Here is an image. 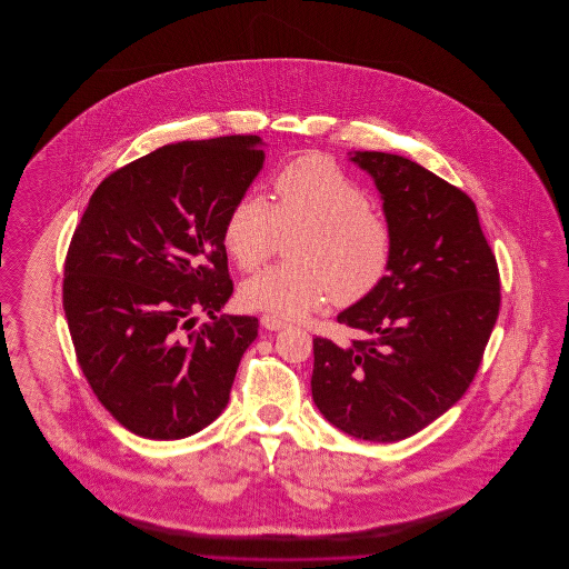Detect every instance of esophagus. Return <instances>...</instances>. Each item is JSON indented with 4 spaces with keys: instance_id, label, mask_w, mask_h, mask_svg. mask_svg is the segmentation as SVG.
<instances>
[{
    "instance_id": "obj_1",
    "label": "esophagus",
    "mask_w": 569,
    "mask_h": 569,
    "mask_svg": "<svg viewBox=\"0 0 569 569\" xmlns=\"http://www.w3.org/2000/svg\"><path fill=\"white\" fill-rule=\"evenodd\" d=\"M260 325H262V328H267V330H283L288 326L283 320H279L277 316H269V313L260 318Z\"/></svg>"
}]
</instances>
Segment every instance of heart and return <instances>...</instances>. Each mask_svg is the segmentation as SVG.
Returning a JSON list of instances; mask_svg holds the SVG:
<instances>
[{"label":"heart","mask_w":569,"mask_h":569,"mask_svg":"<svg viewBox=\"0 0 569 569\" xmlns=\"http://www.w3.org/2000/svg\"><path fill=\"white\" fill-rule=\"evenodd\" d=\"M274 191V204L244 191L223 223V247L243 272L260 269L295 234L286 249L292 262L244 281V307L300 320L330 300L352 307L371 297L392 267L395 234L371 211L367 190L332 158L307 153L279 170Z\"/></svg>","instance_id":"b5f03b06"}]
</instances>
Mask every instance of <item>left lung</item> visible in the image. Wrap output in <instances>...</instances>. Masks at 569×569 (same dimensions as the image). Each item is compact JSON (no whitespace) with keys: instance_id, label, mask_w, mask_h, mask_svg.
Returning a JSON list of instances; mask_svg holds the SVG:
<instances>
[{"instance_id":"left-lung-1","label":"left lung","mask_w":569,"mask_h":569,"mask_svg":"<svg viewBox=\"0 0 569 569\" xmlns=\"http://www.w3.org/2000/svg\"><path fill=\"white\" fill-rule=\"evenodd\" d=\"M383 200L395 234L388 277L337 316L348 346L313 339V403L356 439L422 431L467 392L499 316L501 283L473 200L420 163L350 153Z\"/></svg>"}]
</instances>
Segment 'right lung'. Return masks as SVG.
Masks as SVG:
<instances>
[{
    "mask_svg": "<svg viewBox=\"0 0 569 569\" xmlns=\"http://www.w3.org/2000/svg\"><path fill=\"white\" fill-rule=\"evenodd\" d=\"M260 136L166 144L93 191L63 267V311L98 401L128 431L183 439L228 406L249 316L232 297L223 223L258 177ZM212 322L193 329L194 316Z\"/></svg>",
    "mask_w": 569,
    "mask_h": 569,
    "instance_id": "add662e5",
    "label": "right lung"
}]
</instances>
